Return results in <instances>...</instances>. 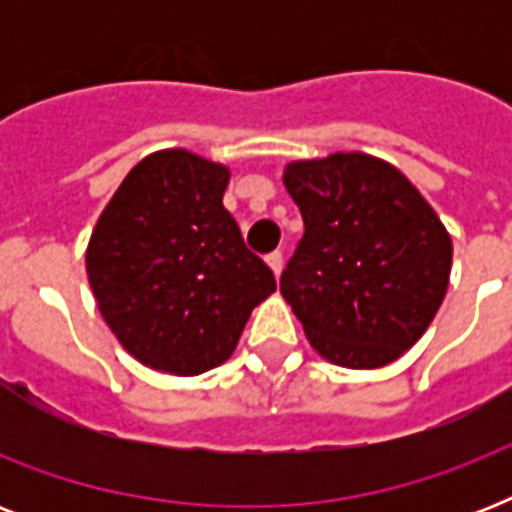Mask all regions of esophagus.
Listing matches in <instances>:
<instances>
[{"label": "esophagus", "mask_w": 512, "mask_h": 512, "mask_svg": "<svg viewBox=\"0 0 512 512\" xmlns=\"http://www.w3.org/2000/svg\"><path fill=\"white\" fill-rule=\"evenodd\" d=\"M265 263L271 265L273 276H279V273H281V265H284V255H281V252H271V255L265 257Z\"/></svg>", "instance_id": "esophagus-1"}]
</instances>
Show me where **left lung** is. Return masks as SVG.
Instances as JSON below:
<instances>
[{"label": "left lung", "mask_w": 512, "mask_h": 512, "mask_svg": "<svg viewBox=\"0 0 512 512\" xmlns=\"http://www.w3.org/2000/svg\"><path fill=\"white\" fill-rule=\"evenodd\" d=\"M284 185L305 233L279 284L311 345L348 369L396 361L446 295L452 239L438 215L366 154L289 164Z\"/></svg>", "instance_id": "left-lung-1"}]
</instances>
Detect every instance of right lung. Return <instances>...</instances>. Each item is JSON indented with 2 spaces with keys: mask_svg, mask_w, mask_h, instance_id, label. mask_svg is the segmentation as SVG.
<instances>
[{
  "mask_svg": "<svg viewBox=\"0 0 512 512\" xmlns=\"http://www.w3.org/2000/svg\"><path fill=\"white\" fill-rule=\"evenodd\" d=\"M228 170L172 148L132 167L103 209L87 276L103 319L140 364L201 374L231 356L276 289L223 207Z\"/></svg>",
  "mask_w": 512,
  "mask_h": 512,
  "instance_id": "right-lung-1",
  "label": "right lung"
}]
</instances>
